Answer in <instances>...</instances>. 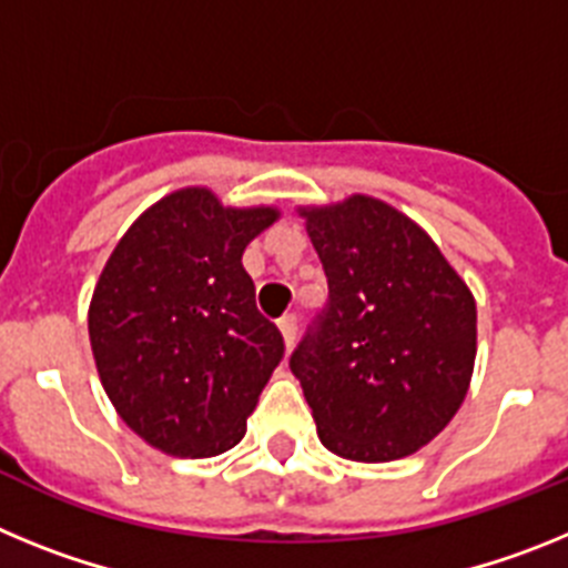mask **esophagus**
<instances>
[{
  "label": "esophagus",
  "mask_w": 568,
  "mask_h": 568,
  "mask_svg": "<svg viewBox=\"0 0 568 568\" xmlns=\"http://www.w3.org/2000/svg\"><path fill=\"white\" fill-rule=\"evenodd\" d=\"M278 329H281V338H284V344L293 346L295 338H298V315H284V318L278 321Z\"/></svg>",
  "instance_id": "obj_1"
}]
</instances>
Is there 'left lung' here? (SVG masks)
Listing matches in <instances>:
<instances>
[{
	"label": "left lung",
	"mask_w": 568,
	"mask_h": 568,
	"mask_svg": "<svg viewBox=\"0 0 568 568\" xmlns=\"http://www.w3.org/2000/svg\"><path fill=\"white\" fill-rule=\"evenodd\" d=\"M327 304L290 355L329 453L381 464L444 429L475 364V298L433 239L366 195L310 210Z\"/></svg>",
	"instance_id": "8db88e82"
}]
</instances>
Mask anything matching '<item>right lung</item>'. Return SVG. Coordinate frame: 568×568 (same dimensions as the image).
<instances>
[{
	"label": "right lung",
	"mask_w": 568,
	"mask_h": 568,
	"mask_svg": "<svg viewBox=\"0 0 568 568\" xmlns=\"http://www.w3.org/2000/svg\"><path fill=\"white\" fill-rule=\"evenodd\" d=\"M275 215L179 190L124 233L99 275L88 329L104 393L162 453L233 449L284 358V338L258 313L241 267L244 247Z\"/></svg>",
	"instance_id": "add662e5"
}]
</instances>
